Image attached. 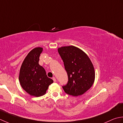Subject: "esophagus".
<instances>
[{
    "mask_svg": "<svg viewBox=\"0 0 123 123\" xmlns=\"http://www.w3.org/2000/svg\"><path fill=\"white\" fill-rule=\"evenodd\" d=\"M52 80H53V81H54V82H56L57 81V80H56V78H55V77H52Z\"/></svg>",
    "mask_w": 123,
    "mask_h": 123,
    "instance_id": "34e87169",
    "label": "esophagus"
}]
</instances>
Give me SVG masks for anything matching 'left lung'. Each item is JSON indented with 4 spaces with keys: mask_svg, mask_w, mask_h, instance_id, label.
Instances as JSON below:
<instances>
[{
    "mask_svg": "<svg viewBox=\"0 0 123 123\" xmlns=\"http://www.w3.org/2000/svg\"><path fill=\"white\" fill-rule=\"evenodd\" d=\"M58 53L64 62L68 82L62 86L65 93L77 97L84 93L93 84L94 69L87 55L73 46L61 47Z\"/></svg>",
    "mask_w": 123,
    "mask_h": 123,
    "instance_id": "1",
    "label": "left lung"
}]
</instances>
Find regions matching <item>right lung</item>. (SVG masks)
Instances as JSON below:
<instances>
[{
	"label": "right lung",
	"mask_w": 123,
	"mask_h": 123,
	"mask_svg": "<svg viewBox=\"0 0 123 123\" xmlns=\"http://www.w3.org/2000/svg\"><path fill=\"white\" fill-rule=\"evenodd\" d=\"M43 49L35 48L24 60L20 69L19 81L21 86L31 96L40 97L46 93L53 80L49 78L43 67L39 65V57Z\"/></svg>",
	"instance_id": "right-lung-1"
}]
</instances>
